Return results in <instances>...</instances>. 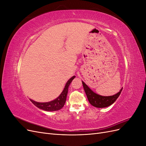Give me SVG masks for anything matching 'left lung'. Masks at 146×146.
I'll return each mask as SVG.
<instances>
[{"mask_svg": "<svg viewBox=\"0 0 146 146\" xmlns=\"http://www.w3.org/2000/svg\"><path fill=\"white\" fill-rule=\"evenodd\" d=\"M82 84L88 101L91 105L96 108H105L112 105L118 98L122 90V88L119 92L116 94L110 96H103L95 93L83 81Z\"/></svg>", "mask_w": 146, "mask_h": 146, "instance_id": "8db88e82", "label": "left lung"}]
</instances>
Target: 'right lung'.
Returning a JSON list of instances; mask_svg holds the SVG:
<instances>
[{
    "mask_svg": "<svg viewBox=\"0 0 146 146\" xmlns=\"http://www.w3.org/2000/svg\"><path fill=\"white\" fill-rule=\"evenodd\" d=\"M76 77V76H73L70 78L69 80L66 82V85L64 88V90L60 94V95L56 98L55 99L53 100L52 101L48 102H38L34 101L32 99H30V101L36 106V107L39 108V109H41L42 110L47 111H58L63 107V106L65 104L66 100V97H67L68 92V88L70 85V83L72 82L73 79Z\"/></svg>",
    "mask_w": 146,
    "mask_h": 146,
    "instance_id": "add662e5",
    "label": "right lung"
}]
</instances>
